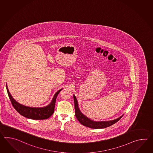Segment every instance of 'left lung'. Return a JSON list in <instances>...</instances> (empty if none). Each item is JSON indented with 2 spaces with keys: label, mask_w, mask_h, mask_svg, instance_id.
I'll use <instances>...</instances> for the list:
<instances>
[{
  "label": "left lung",
  "mask_w": 153,
  "mask_h": 153,
  "mask_svg": "<svg viewBox=\"0 0 153 153\" xmlns=\"http://www.w3.org/2000/svg\"><path fill=\"white\" fill-rule=\"evenodd\" d=\"M74 99L75 104V115L78 121L83 126L88 127L94 129H99V128H104L109 126H111L117 122L122 117V116H120L117 119L111 120V121H95L92 120L88 117H87L80 111L78 107V102L76 97L74 94Z\"/></svg>",
  "instance_id": "1"
}]
</instances>
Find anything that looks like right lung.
I'll use <instances>...</instances> for the list:
<instances>
[{"instance_id": "right-lung-1", "label": "right lung", "mask_w": 153, "mask_h": 153, "mask_svg": "<svg viewBox=\"0 0 153 153\" xmlns=\"http://www.w3.org/2000/svg\"><path fill=\"white\" fill-rule=\"evenodd\" d=\"M6 87L9 97L15 110L21 115L32 120H44L50 117L54 112L55 104L57 96L62 89H61L55 93L49 105L41 108H33L24 105L16 102L11 95L10 93L7 88V84H6Z\"/></svg>"}]
</instances>
